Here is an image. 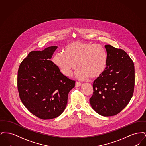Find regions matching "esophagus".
Masks as SVG:
<instances>
[{"mask_svg":"<svg viewBox=\"0 0 146 146\" xmlns=\"http://www.w3.org/2000/svg\"><path fill=\"white\" fill-rule=\"evenodd\" d=\"M81 85H82V83H81L78 82H76V87L80 86Z\"/></svg>","mask_w":146,"mask_h":146,"instance_id":"1","label":"esophagus"}]
</instances>
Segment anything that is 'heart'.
<instances>
[{
    "instance_id": "heart-1",
    "label": "heart",
    "mask_w": 146,
    "mask_h": 146,
    "mask_svg": "<svg viewBox=\"0 0 146 146\" xmlns=\"http://www.w3.org/2000/svg\"><path fill=\"white\" fill-rule=\"evenodd\" d=\"M52 60L66 76H72L77 64L79 68L76 76L79 79H85L89 76L95 79L106 70L107 55L104 48L99 44L76 42L66 46L63 53L55 55Z\"/></svg>"
}]
</instances>
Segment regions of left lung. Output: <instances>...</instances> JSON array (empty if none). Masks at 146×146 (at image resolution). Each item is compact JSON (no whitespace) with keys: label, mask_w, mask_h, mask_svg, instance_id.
Instances as JSON below:
<instances>
[{"label":"left lung","mask_w":146,"mask_h":146,"mask_svg":"<svg viewBox=\"0 0 146 146\" xmlns=\"http://www.w3.org/2000/svg\"><path fill=\"white\" fill-rule=\"evenodd\" d=\"M104 47L107 55V67L103 74L94 82V93L90 103L98 114L110 117L121 111L132 98L135 67L125 51L110 45Z\"/></svg>","instance_id":"1"}]
</instances>
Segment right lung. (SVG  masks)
<instances>
[{"instance_id": "add662e5", "label": "right lung", "mask_w": 146, "mask_h": 146, "mask_svg": "<svg viewBox=\"0 0 146 146\" xmlns=\"http://www.w3.org/2000/svg\"><path fill=\"white\" fill-rule=\"evenodd\" d=\"M56 46L33 51L21 63L17 89L22 104L29 111L44 120L58 117L67 104L68 95L76 82L63 75L50 61Z\"/></svg>"}]
</instances>
